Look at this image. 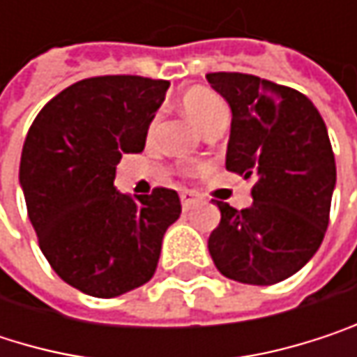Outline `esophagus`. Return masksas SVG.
Segmentation results:
<instances>
[{
  "mask_svg": "<svg viewBox=\"0 0 357 357\" xmlns=\"http://www.w3.org/2000/svg\"><path fill=\"white\" fill-rule=\"evenodd\" d=\"M179 198H181V206H183V211H190V208L198 202V194H196V192H192V190H183V192L179 194Z\"/></svg>",
  "mask_w": 357,
  "mask_h": 357,
  "instance_id": "obj_1",
  "label": "esophagus"
}]
</instances>
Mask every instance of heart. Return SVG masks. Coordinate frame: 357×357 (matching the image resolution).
<instances>
[{"mask_svg":"<svg viewBox=\"0 0 357 357\" xmlns=\"http://www.w3.org/2000/svg\"><path fill=\"white\" fill-rule=\"evenodd\" d=\"M181 107L192 117V121L204 132L217 121H227V107L225 103L211 91L194 89L183 95Z\"/></svg>","mask_w":357,"mask_h":357,"instance_id":"b5f03b06","label":"heart"}]
</instances>
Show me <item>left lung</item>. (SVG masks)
I'll return each mask as SVG.
<instances>
[{"mask_svg":"<svg viewBox=\"0 0 357 357\" xmlns=\"http://www.w3.org/2000/svg\"><path fill=\"white\" fill-rule=\"evenodd\" d=\"M206 80L231 107L225 167L254 181L250 208L217 200L208 252L227 279L279 283L314 256L328 227L337 169L326 126L296 89L240 72Z\"/></svg>","mask_w":357,"mask_h":357,"instance_id":"8db88e82","label":"left lung"}]
</instances>
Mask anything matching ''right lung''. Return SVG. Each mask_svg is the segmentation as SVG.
Here are the masks:
<instances>
[{
  "label": "right lung",
  "mask_w": 357,
  "mask_h": 357,
  "mask_svg": "<svg viewBox=\"0 0 357 357\" xmlns=\"http://www.w3.org/2000/svg\"><path fill=\"white\" fill-rule=\"evenodd\" d=\"M167 80L84 78L35 117L20 159V185L40 252L72 287L115 298L157 271L161 242L181 213L169 188L132 198L115 190L123 153H142Z\"/></svg>",
  "instance_id": "1"
}]
</instances>
